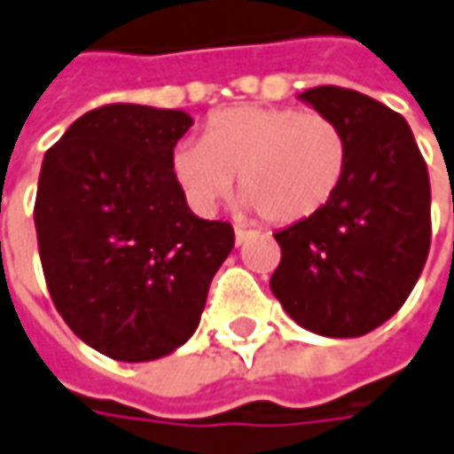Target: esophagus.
Listing matches in <instances>:
<instances>
[{
  "label": "esophagus",
  "mask_w": 454,
  "mask_h": 454,
  "mask_svg": "<svg viewBox=\"0 0 454 454\" xmlns=\"http://www.w3.org/2000/svg\"><path fill=\"white\" fill-rule=\"evenodd\" d=\"M233 236H236V247H241V244H244V241H247L248 231H247V228L236 226V228H233Z\"/></svg>",
  "instance_id": "obj_1"
}]
</instances>
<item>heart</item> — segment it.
Masks as SVG:
<instances>
[{
    "instance_id": "obj_1",
    "label": "heart",
    "mask_w": 454,
    "mask_h": 454,
    "mask_svg": "<svg viewBox=\"0 0 454 454\" xmlns=\"http://www.w3.org/2000/svg\"><path fill=\"white\" fill-rule=\"evenodd\" d=\"M348 139L335 119L285 106H231L207 119L203 142L172 152V177L188 203L210 213L233 195L266 223L292 226L317 215L338 195Z\"/></svg>"
}]
</instances>
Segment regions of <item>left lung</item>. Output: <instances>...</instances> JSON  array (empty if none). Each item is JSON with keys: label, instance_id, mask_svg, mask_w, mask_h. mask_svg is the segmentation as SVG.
Wrapping results in <instances>:
<instances>
[{"label": "left lung", "instance_id": "obj_1", "mask_svg": "<svg viewBox=\"0 0 454 454\" xmlns=\"http://www.w3.org/2000/svg\"><path fill=\"white\" fill-rule=\"evenodd\" d=\"M335 119L348 168L325 210L274 233L282 262L271 292L309 333L358 338L404 305L429 254V175L402 114L358 90L297 96Z\"/></svg>", "mask_w": 454, "mask_h": 454}]
</instances>
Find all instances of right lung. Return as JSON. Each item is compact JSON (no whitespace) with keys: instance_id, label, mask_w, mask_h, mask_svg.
<instances>
[{"instance_id":"right-lung-1","label":"right lung","mask_w":454,"mask_h":454,"mask_svg":"<svg viewBox=\"0 0 454 454\" xmlns=\"http://www.w3.org/2000/svg\"><path fill=\"white\" fill-rule=\"evenodd\" d=\"M190 127L180 109L109 104L75 119L43 160L35 228L50 297L114 361L188 343L233 248L231 223L198 218L172 177Z\"/></svg>"}]
</instances>
